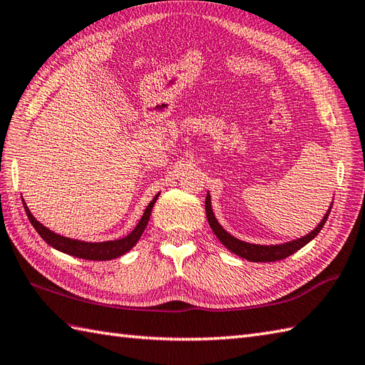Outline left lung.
<instances>
[{"instance_id":"left-lung-1","label":"left lung","mask_w":365,"mask_h":365,"mask_svg":"<svg viewBox=\"0 0 365 365\" xmlns=\"http://www.w3.org/2000/svg\"><path fill=\"white\" fill-rule=\"evenodd\" d=\"M331 208H332V202L328 208L327 215H324L323 220L319 222V226H317L312 232H309V234L304 237L292 240V242L281 243V245H254V243L243 242V240H238L234 235H230L226 229H222V226L218 222V220H216V216L212 210L210 195L207 192V197H205L207 220H208V224H210L212 230L215 232V235L220 238V242L226 246L230 252H234L240 255V257H243L250 262H276L294 254L298 250H301L302 246H306L309 242H312V240L319 235V232L323 229L324 222L328 220Z\"/></svg>"}]
</instances>
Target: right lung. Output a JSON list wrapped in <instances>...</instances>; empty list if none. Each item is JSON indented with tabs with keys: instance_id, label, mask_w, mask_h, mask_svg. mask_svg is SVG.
<instances>
[{
	"instance_id": "obj_1",
	"label": "right lung",
	"mask_w": 365,
	"mask_h": 365,
	"mask_svg": "<svg viewBox=\"0 0 365 365\" xmlns=\"http://www.w3.org/2000/svg\"><path fill=\"white\" fill-rule=\"evenodd\" d=\"M158 195L150 200V204L147 205V208L144 210L143 218L139 220L136 227L131 230L127 237L119 238V240H111V242H100V243L81 242V240L68 238V237H63V235L56 234V232H53L48 227H45L42 222H38L34 218L33 213L29 212L28 205L25 204V200H23V197H21V202H23V205H25V212L28 215L31 224H33L34 229L37 230V234L41 235L51 247H54V250H58V251L68 254V255H73V257L84 259V260H111V259L120 257V255L128 252L131 247L138 243V240L141 238L143 232L145 230L147 222H149L152 208H153L155 202H157Z\"/></svg>"
}]
</instances>
